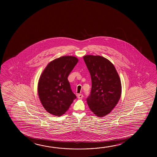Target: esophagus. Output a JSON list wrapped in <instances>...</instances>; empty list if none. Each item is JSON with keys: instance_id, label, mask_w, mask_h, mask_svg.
Here are the masks:
<instances>
[{"instance_id": "obj_1", "label": "esophagus", "mask_w": 157, "mask_h": 157, "mask_svg": "<svg viewBox=\"0 0 157 157\" xmlns=\"http://www.w3.org/2000/svg\"><path fill=\"white\" fill-rule=\"evenodd\" d=\"M77 96L78 98H83V95L79 94H78Z\"/></svg>"}]
</instances>
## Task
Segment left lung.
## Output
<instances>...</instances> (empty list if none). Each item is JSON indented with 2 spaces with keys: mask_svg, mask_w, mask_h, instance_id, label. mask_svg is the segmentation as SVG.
Returning a JSON list of instances; mask_svg holds the SVG:
<instances>
[{
  "mask_svg": "<svg viewBox=\"0 0 157 157\" xmlns=\"http://www.w3.org/2000/svg\"><path fill=\"white\" fill-rule=\"evenodd\" d=\"M83 58L92 82L87 105L96 116L104 117L112 111L121 98L120 78L114 65L105 57L86 55Z\"/></svg>",
  "mask_w": 157,
  "mask_h": 157,
  "instance_id": "obj_1",
  "label": "left lung"
}]
</instances>
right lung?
I'll list each match as a JSON object with an SVG mask.
<instances>
[{
	"mask_svg": "<svg viewBox=\"0 0 157 157\" xmlns=\"http://www.w3.org/2000/svg\"><path fill=\"white\" fill-rule=\"evenodd\" d=\"M78 62L75 57H61L50 62L40 75L39 97L45 110L54 116L64 114L77 98L67 78Z\"/></svg>",
	"mask_w": 157,
	"mask_h": 157,
	"instance_id": "right-lung-1",
	"label": "right lung"
}]
</instances>
